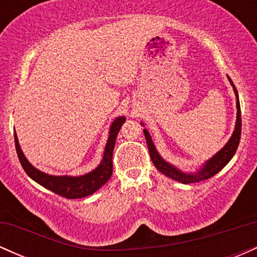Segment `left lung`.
Instances as JSON below:
<instances>
[{"label":"left lung","instance_id":"1","mask_svg":"<svg viewBox=\"0 0 257 257\" xmlns=\"http://www.w3.org/2000/svg\"><path fill=\"white\" fill-rule=\"evenodd\" d=\"M229 83H231L233 91L235 94V104H237V119H235V125L234 131H233L231 138L227 141L226 145L220 150L219 152H216L211 158H209L208 161H205L202 166L199 167L198 170L196 172H184V170L179 169L178 167L173 166L172 163L167 162L166 159L159 155L157 149H156L155 144H153L151 135L147 132V129H144V134H145L147 147H149L150 156L155 164V167L157 168L161 173H163L164 175L168 178L175 180V181L181 182V184H192V182H199L202 180H206L211 176H214L215 174H217L222 169L223 167L231 161L233 156H234L235 151H237L238 145H239L240 140V133H241V117H240V104H239V96H238V91L235 89L234 84H233L232 79L227 76ZM141 124L144 125V123L141 122Z\"/></svg>","mask_w":257,"mask_h":257}]
</instances>
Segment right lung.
<instances>
[{"label": "right lung", "mask_w": 257, "mask_h": 257, "mask_svg": "<svg viewBox=\"0 0 257 257\" xmlns=\"http://www.w3.org/2000/svg\"><path fill=\"white\" fill-rule=\"evenodd\" d=\"M124 122V116L116 117L113 119V122L110 125V131H108L107 143H106L101 162H100V164L95 169H93L91 172L87 174H83V175H51V174H47L38 170L25 157L24 152H23L22 147L19 145L17 133H14L16 149L20 164L24 168L25 173L34 181H36L37 184L43 186L47 190L59 194V196H63L65 198L69 199L83 198V197L90 196L95 191H98L101 186H104L111 178L112 155H113L114 144H116V138L118 135L120 126L123 125Z\"/></svg>", "instance_id": "add662e5"}]
</instances>
